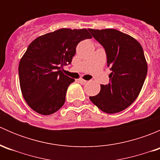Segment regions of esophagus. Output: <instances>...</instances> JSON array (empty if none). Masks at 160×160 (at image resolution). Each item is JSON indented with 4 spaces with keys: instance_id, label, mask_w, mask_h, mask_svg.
Masks as SVG:
<instances>
[{
    "instance_id": "esophagus-1",
    "label": "esophagus",
    "mask_w": 160,
    "mask_h": 160,
    "mask_svg": "<svg viewBox=\"0 0 160 160\" xmlns=\"http://www.w3.org/2000/svg\"><path fill=\"white\" fill-rule=\"evenodd\" d=\"M78 81H79V83H80L81 84H85V83H87V80H83V79H79Z\"/></svg>"
}]
</instances>
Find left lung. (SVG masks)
<instances>
[{
	"label": "left lung",
	"instance_id": "8db88e82",
	"mask_svg": "<svg viewBox=\"0 0 160 160\" xmlns=\"http://www.w3.org/2000/svg\"><path fill=\"white\" fill-rule=\"evenodd\" d=\"M89 32L105 50L111 71L109 83L90 100L100 110L114 114L125 110L135 101L143 86L147 63L142 47L130 35L116 29H90Z\"/></svg>",
	"mask_w": 160,
	"mask_h": 160
}]
</instances>
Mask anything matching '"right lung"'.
I'll list each match as a JSON object with an SVG mask.
<instances>
[{
  "instance_id": "1",
  "label": "right lung",
  "mask_w": 160,
  "mask_h": 160,
  "mask_svg": "<svg viewBox=\"0 0 160 160\" xmlns=\"http://www.w3.org/2000/svg\"><path fill=\"white\" fill-rule=\"evenodd\" d=\"M87 29L61 28L38 37L28 46L18 67L22 95L38 114L49 115L62 107L74 79L62 72L82 40L91 38Z\"/></svg>"
}]
</instances>
